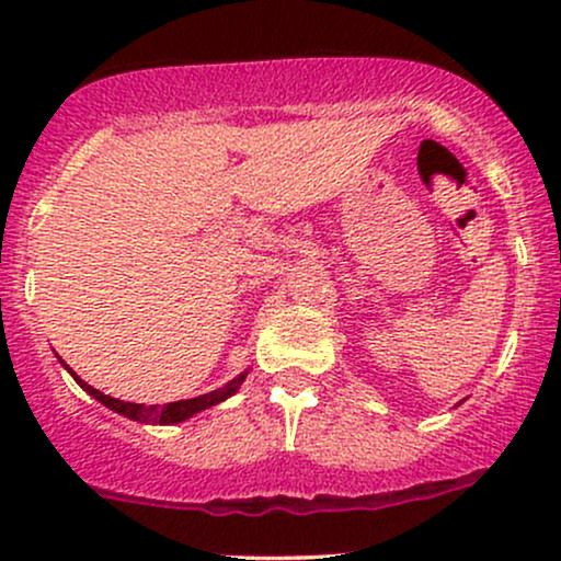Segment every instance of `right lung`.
Listing matches in <instances>:
<instances>
[{"label": "right lung", "mask_w": 561, "mask_h": 561, "mask_svg": "<svg viewBox=\"0 0 561 561\" xmlns=\"http://www.w3.org/2000/svg\"><path fill=\"white\" fill-rule=\"evenodd\" d=\"M68 371H70V375H73L76 382H79L81 388L89 392V396H94L96 401L105 403L107 409L115 411V414H124V416H128V420L145 422V424H176V422L190 420V416H195L197 411L210 409V405L227 401L229 396H234V392L240 390L244 375H248V371H242L240 377H234V379H231V382L224 385V388L205 392V396L186 398V401H173V403H165V405H145V403H126V401H118V398L105 396V392L94 390L92 385H87V382H83V379L76 377L73 369H68Z\"/></svg>", "instance_id": "1"}]
</instances>
